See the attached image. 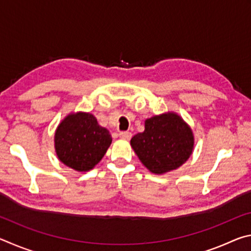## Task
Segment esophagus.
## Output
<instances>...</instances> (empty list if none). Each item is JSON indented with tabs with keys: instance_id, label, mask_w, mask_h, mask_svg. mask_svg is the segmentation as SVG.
<instances>
[{
	"instance_id": "1",
	"label": "esophagus",
	"mask_w": 251,
	"mask_h": 251,
	"mask_svg": "<svg viewBox=\"0 0 251 251\" xmlns=\"http://www.w3.org/2000/svg\"><path fill=\"white\" fill-rule=\"evenodd\" d=\"M120 137L122 139H124V141H129L131 138V133L129 131H125V133H120Z\"/></svg>"
}]
</instances>
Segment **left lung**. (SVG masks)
I'll return each instance as SVG.
<instances>
[{
	"mask_svg": "<svg viewBox=\"0 0 251 251\" xmlns=\"http://www.w3.org/2000/svg\"><path fill=\"white\" fill-rule=\"evenodd\" d=\"M194 133L174 112L163 113L145 121V130L130 139V146L148 171L163 175L185 164L193 154Z\"/></svg>",
	"mask_w": 251,
	"mask_h": 251,
	"instance_id": "1",
	"label": "left lung"
}]
</instances>
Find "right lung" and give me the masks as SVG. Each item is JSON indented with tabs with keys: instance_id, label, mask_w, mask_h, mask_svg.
<instances>
[{
	"instance_id": "right-lung-1",
	"label": "right lung",
	"mask_w": 251,
	"mask_h": 251,
	"mask_svg": "<svg viewBox=\"0 0 251 251\" xmlns=\"http://www.w3.org/2000/svg\"><path fill=\"white\" fill-rule=\"evenodd\" d=\"M112 144L109 131L91 113H71L59 123L54 135L57 158L65 166L85 173L94 168Z\"/></svg>"
}]
</instances>
